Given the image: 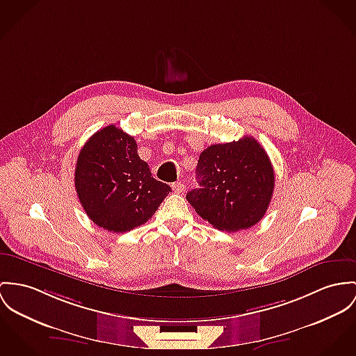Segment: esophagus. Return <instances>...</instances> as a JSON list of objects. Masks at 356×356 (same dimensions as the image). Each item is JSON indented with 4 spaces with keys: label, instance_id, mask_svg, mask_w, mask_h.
Returning <instances> with one entry per match:
<instances>
[{
    "label": "esophagus",
    "instance_id": "1",
    "mask_svg": "<svg viewBox=\"0 0 356 356\" xmlns=\"http://www.w3.org/2000/svg\"><path fill=\"white\" fill-rule=\"evenodd\" d=\"M172 188H173V191L176 192V193H181V192L184 191L186 186L181 181H179V183H173Z\"/></svg>",
    "mask_w": 356,
    "mask_h": 356
}]
</instances>
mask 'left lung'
Listing matches in <instances>:
<instances>
[{
    "label": "left lung",
    "mask_w": 356,
    "mask_h": 356,
    "mask_svg": "<svg viewBox=\"0 0 356 356\" xmlns=\"http://www.w3.org/2000/svg\"><path fill=\"white\" fill-rule=\"evenodd\" d=\"M196 177L200 188L188 192L187 200L202 218L225 232L256 225L264 217L274 191L271 160L252 137L204 149Z\"/></svg>",
    "instance_id": "left-lung-1"
}]
</instances>
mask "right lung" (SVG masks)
I'll list each match as a JSON object with an SVG mask.
<instances>
[{"instance_id": "obj_1", "label": "right lung", "mask_w": 356, "mask_h": 356, "mask_svg": "<svg viewBox=\"0 0 356 356\" xmlns=\"http://www.w3.org/2000/svg\"><path fill=\"white\" fill-rule=\"evenodd\" d=\"M74 184L86 216L113 233L147 222L170 192L139 159L136 139L115 124L99 130L82 146Z\"/></svg>"}]
</instances>
